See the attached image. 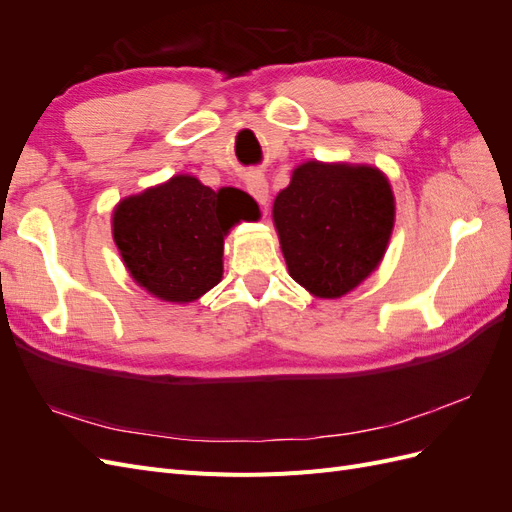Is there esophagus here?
I'll list each match as a JSON object with an SVG mask.
<instances>
[{
  "label": "esophagus",
  "mask_w": 512,
  "mask_h": 512,
  "mask_svg": "<svg viewBox=\"0 0 512 512\" xmlns=\"http://www.w3.org/2000/svg\"><path fill=\"white\" fill-rule=\"evenodd\" d=\"M245 190H247V194H250L256 200L258 205H267V200H269V183H267L265 175H262V173L247 175Z\"/></svg>",
  "instance_id": "34e87169"
}]
</instances>
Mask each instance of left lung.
<instances>
[{
    "mask_svg": "<svg viewBox=\"0 0 512 512\" xmlns=\"http://www.w3.org/2000/svg\"><path fill=\"white\" fill-rule=\"evenodd\" d=\"M273 220L292 280L335 299L382 260L395 220L393 192L371 166L307 162L277 194Z\"/></svg>",
    "mask_w": 512,
    "mask_h": 512,
    "instance_id": "left-lung-1",
    "label": "left lung"
}]
</instances>
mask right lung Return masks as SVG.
<instances>
[{"instance_id": "obj_1", "label": "right lung", "mask_w": 512, "mask_h": 512, "mask_svg": "<svg viewBox=\"0 0 512 512\" xmlns=\"http://www.w3.org/2000/svg\"><path fill=\"white\" fill-rule=\"evenodd\" d=\"M256 215L258 205L245 192H213L179 175L121 200L113 213V237L138 284L164 301L188 303L222 280L228 228Z\"/></svg>"}]
</instances>
